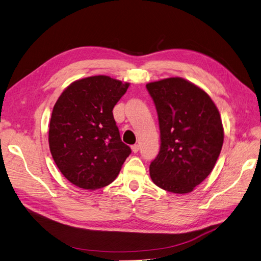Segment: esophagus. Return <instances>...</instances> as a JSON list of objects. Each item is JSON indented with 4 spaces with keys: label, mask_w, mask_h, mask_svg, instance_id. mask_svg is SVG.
Segmentation results:
<instances>
[{
    "label": "esophagus",
    "mask_w": 261,
    "mask_h": 261,
    "mask_svg": "<svg viewBox=\"0 0 261 261\" xmlns=\"http://www.w3.org/2000/svg\"><path fill=\"white\" fill-rule=\"evenodd\" d=\"M132 151H133L134 153L138 152V151H139V145H134V146H132Z\"/></svg>",
    "instance_id": "34e87169"
}]
</instances>
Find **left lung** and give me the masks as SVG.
<instances>
[{
    "label": "left lung",
    "mask_w": 261,
    "mask_h": 261,
    "mask_svg": "<svg viewBox=\"0 0 261 261\" xmlns=\"http://www.w3.org/2000/svg\"><path fill=\"white\" fill-rule=\"evenodd\" d=\"M160 127V151L150 163L153 183L174 194L194 191L215 168L223 145V126L216 105L184 78L149 83Z\"/></svg>",
    "instance_id": "left-lung-1"
}]
</instances>
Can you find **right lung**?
Returning a JSON list of instances; mask_svg holds the SVG:
<instances>
[{"mask_svg": "<svg viewBox=\"0 0 261 261\" xmlns=\"http://www.w3.org/2000/svg\"><path fill=\"white\" fill-rule=\"evenodd\" d=\"M128 86L105 75L83 78L70 84L54 105L50 151L75 186L93 191L109 185L130 154L112 112Z\"/></svg>", "mask_w": 261, "mask_h": 261, "instance_id": "obj_1", "label": "right lung"}]
</instances>
